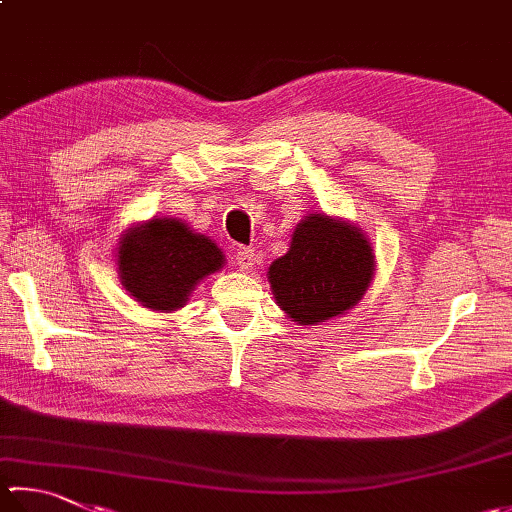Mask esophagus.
I'll use <instances>...</instances> for the list:
<instances>
[{
	"label": "esophagus",
	"mask_w": 512,
	"mask_h": 512,
	"mask_svg": "<svg viewBox=\"0 0 512 512\" xmlns=\"http://www.w3.org/2000/svg\"><path fill=\"white\" fill-rule=\"evenodd\" d=\"M236 263H238L240 269H243V272H249V269H252L254 263H256V252L252 247H238L236 249Z\"/></svg>",
	"instance_id": "1"
}]
</instances>
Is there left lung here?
I'll list each match as a JSON object with an SVG mask.
<instances>
[{
  "label": "left lung",
  "instance_id": "obj_1",
  "mask_svg": "<svg viewBox=\"0 0 512 512\" xmlns=\"http://www.w3.org/2000/svg\"><path fill=\"white\" fill-rule=\"evenodd\" d=\"M376 258L359 225L312 211L292 231L287 254L267 269L276 305L296 325H323L361 301Z\"/></svg>",
  "mask_w": 512,
  "mask_h": 512
}]
</instances>
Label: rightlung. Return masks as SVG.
<instances>
[{"instance_id":"add662e5","label":"right lung","mask_w":512,"mask_h":512,"mask_svg":"<svg viewBox=\"0 0 512 512\" xmlns=\"http://www.w3.org/2000/svg\"><path fill=\"white\" fill-rule=\"evenodd\" d=\"M115 265L127 294L153 312H178L207 276L225 267L214 240L185 220L156 218L124 229L115 247Z\"/></svg>"}]
</instances>
